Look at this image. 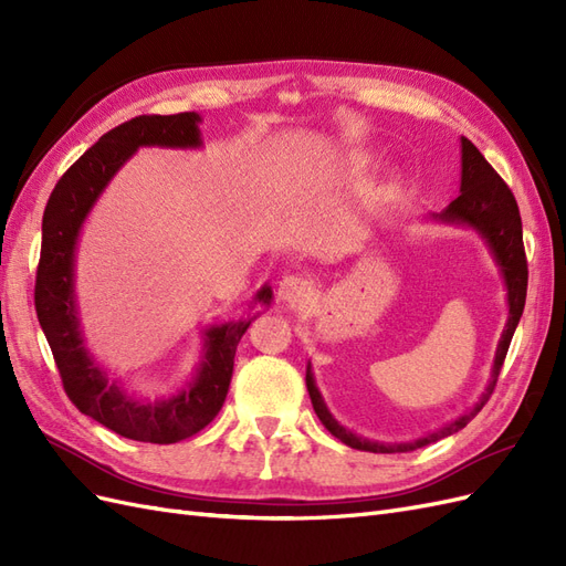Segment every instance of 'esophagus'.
Returning a JSON list of instances; mask_svg holds the SVG:
<instances>
[{
    "instance_id": "obj_1",
    "label": "esophagus",
    "mask_w": 566,
    "mask_h": 566,
    "mask_svg": "<svg viewBox=\"0 0 566 566\" xmlns=\"http://www.w3.org/2000/svg\"><path fill=\"white\" fill-rule=\"evenodd\" d=\"M310 281L306 279H300V276H285L281 283H279V297L287 304H295L300 302L306 293H310Z\"/></svg>"
}]
</instances>
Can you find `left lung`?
<instances>
[{
    "label": "left lung",
    "mask_w": 566,
    "mask_h": 566,
    "mask_svg": "<svg viewBox=\"0 0 566 566\" xmlns=\"http://www.w3.org/2000/svg\"><path fill=\"white\" fill-rule=\"evenodd\" d=\"M460 153H462V172H460V196L449 205L447 210L432 212L434 221L441 224H453V227H468L482 235L486 243L495 266H499L505 290H507V323L505 331L499 339V349H495L493 368H491V380L484 389L482 397L474 403L472 410L462 413L460 418L447 422L439 430L424 434L413 441H401V443H385V441H370L354 434L347 427H342L333 413L325 406L321 391L316 387L312 364H306V389H310V397L314 403V410L318 420L325 424L333 437H337L342 443L356 449V451H370V453H408L427 447V443H434L443 437H451L458 430H462L479 410L484 408L489 397L493 394L495 380H499V373L503 368L505 354L510 347V339L515 335L517 323L524 312L526 302V281H528V269H526V254L522 243V217L517 200L512 196L507 184L499 177V172L486 163L482 153L476 150L472 142L465 136H460Z\"/></svg>",
    "instance_id": "1"
}]
</instances>
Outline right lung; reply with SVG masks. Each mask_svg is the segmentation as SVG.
<instances>
[{
  "label": "right lung",
  "mask_w": 566,
  "mask_h": 566,
  "mask_svg": "<svg viewBox=\"0 0 566 566\" xmlns=\"http://www.w3.org/2000/svg\"><path fill=\"white\" fill-rule=\"evenodd\" d=\"M198 125V113H177L139 115L111 129L59 179L42 217L35 310L59 366L63 389L80 413L134 441L177 443L214 420L231 385L238 342L262 314H252V310H269L273 300L271 285H262L252 297L248 316L205 328L202 356L193 378L172 397L158 401L134 397L117 380H108V373L84 347L75 297V250L84 219L136 150L144 146L200 148Z\"/></svg>",
  "instance_id": "obj_1"
}]
</instances>
